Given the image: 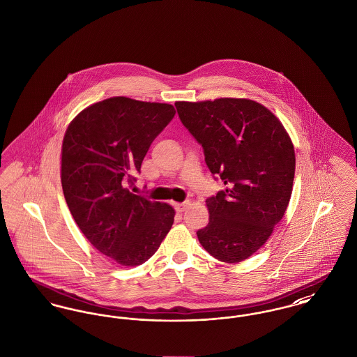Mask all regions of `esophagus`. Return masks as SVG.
I'll list each match as a JSON object with an SVG mask.
<instances>
[{"label":"esophagus","instance_id":"34e87169","mask_svg":"<svg viewBox=\"0 0 357 357\" xmlns=\"http://www.w3.org/2000/svg\"><path fill=\"white\" fill-rule=\"evenodd\" d=\"M187 206H188V203H176L174 208H176L177 213H183V211H185Z\"/></svg>","mask_w":357,"mask_h":357}]
</instances>
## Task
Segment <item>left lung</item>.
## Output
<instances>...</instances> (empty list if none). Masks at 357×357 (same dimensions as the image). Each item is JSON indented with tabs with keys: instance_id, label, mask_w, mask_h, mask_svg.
Listing matches in <instances>:
<instances>
[{
	"instance_id": "1",
	"label": "left lung",
	"mask_w": 357,
	"mask_h": 357,
	"mask_svg": "<svg viewBox=\"0 0 357 357\" xmlns=\"http://www.w3.org/2000/svg\"><path fill=\"white\" fill-rule=\"evenodd\" d=\"M178 118L202 144L215 180L226 185L206 200L210 223L197 230L216 260L243 261L282 220L295 174V151L279 119L246 98L177 101Z\"/></svg>"
}]
</instances>
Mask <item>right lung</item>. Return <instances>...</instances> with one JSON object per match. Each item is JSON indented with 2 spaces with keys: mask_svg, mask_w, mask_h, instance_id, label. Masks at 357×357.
Here are the masks:
<instances>
[{
  "mask_svg": "<svg viewBox=\"0 0 357 357\" xmlns=\"http://www.w3.org/2000/svg\"><path fill=\"white\" fill-rule=\"evenodd\" d=\"M174 114L170 104L111 97L79 112L66 130L61 180L69 210L96 249L123 266L147 261L173 225L169 204L127 185Z\"/></svg>",
  "mask_w": 357,
  "mask_h": 357,
  "instance_id": "right-lung-1",
  "label": "right lung"
}]
</instances>
